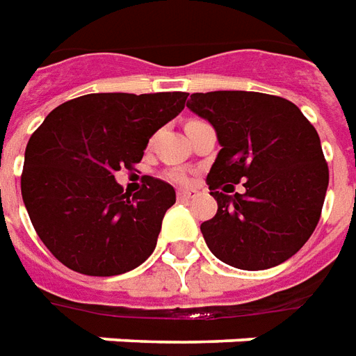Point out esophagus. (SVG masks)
I'll return each instance as SVG.
<instances>
[{"instance_id":"obj_1","label":"esophagus","mask_w":356,"mask_h":356,"mask_svg":"<svg viewBox=\"0 0 356 356\" xmlns=\"http://www.w3.org/2000/svg\"><path fill=\"white\" fill-rule=\"evenodd\" d=\"M176 197H178V201H188V199H193V197H197V191L195 189H178Z\"/></svg>"}]
</instances>
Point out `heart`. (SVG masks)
Instances as JSON below:
<instances>
[{"label": "heart", "mask_w": 356, "mask_h": 356, "mask_svg": "<svg viewBox=\"0 0 356 356\" xmlns=\"http://www.w3.org/2000/svg\"><path fill=\"white\" fill-rule=\"evenodd\" d=\"M167 178L170 181H176V184H186L188 181V176L181 170H170V172H167Z\"/></svg>", "instance_id": "obj_1"}]
</instances>
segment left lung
Returning <instances> with one entry per match:
<instances>
[{
  "label": "left lung",
  "mask_w": 356,
  "mask_h": 356,
  "mask_svg": "<svg viewBox=\"0 0 356 356\" xmlns=\"http://www.w3.org/2000/svg\"><path fill=\"white\" fill-rule=\"evenodd\" d=\"M188 108L222 146L207 176L218 212L201 224L210 252L246 271L292 258L315 232L328 188L315 127L296 104L264 92H193ZM238 181L245 191L233 194Z\"/></svg>",
  "instance_id": "obj_1"
}]
</instances>
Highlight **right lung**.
Here are the masks:
<instances>
[{"label":"right lung","instance_id":"1","mask_svg":"<svg viewBox=\"0 0 356 356\" xmlns=\"http://www.w3.org/2000/svg\"><path fill=\"white\" fill-rule=\"evenodd\" d=\"M188 92H95L54 108L24 153L20 189L35 233L77 273L111 277L152 256L175 188L144 176L131 195L115 181L186 106Z\"/></svg>","mask_w":356,"mask_h":356}]
</instances>
